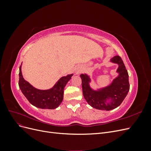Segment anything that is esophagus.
I'll return each instance as SVG.
<instances>
[{
  "mask_svg": "<svg viewBox=\"0 0 151 151\" xmlns=\"http://www.w3.org/2000/svg\"><path fill=\"white\" fill-rule=\"evenodd\" d=\"M80 72V70H78V71H77V73H79Z\"/></svg>",
  "mask_w": 151,
  "mask_h": 151,
  "instance_id": "1",
  "label": "esophagus"
}]
</instances>
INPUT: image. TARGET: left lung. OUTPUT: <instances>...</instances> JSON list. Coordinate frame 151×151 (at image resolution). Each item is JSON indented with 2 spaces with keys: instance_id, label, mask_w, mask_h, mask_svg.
<instances>
[{
  "instance_id": "left-lung-1",
  "label": "left lung",
  "mask_w": 151,
  "mask_h": 151,
  "mask_svg": "<svg viewBox=\"0 0 151 151\" xmlns=\"http://www.w3.org/2000/svg\"><path fill=\"white\" fill-rule=\"evenodd\" d=\"M109 62L118 65V75L110 84L103 88L93 89L90 86L89 75L86 73L80 75L84 99L90 106L100 110L109 111L119 106L130 89L129 74L121 57L115 56Z\"/></svg>"
}]
</instances>
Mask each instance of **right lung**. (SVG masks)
<instances>
[{
  "label": "right lung",
  "instance_id": "obj_1",
  "mask_svg": "<svg viewBox=\"0 0 151 151\" xmlns=\"http://www.w3.org/2000/svg\"><path fill=\"white\" fill-rule=\"evenodd\" d=\"M21 66L22 63L19 67V86L29 102L41 109H53L58 108L63 101L65 86L71 79L73 74L62 77L52 88L42 90L35 88L23 78Z\"/></svg>",
  "mask_w": 151,
  "mask_h": 151
}]
</instances>
